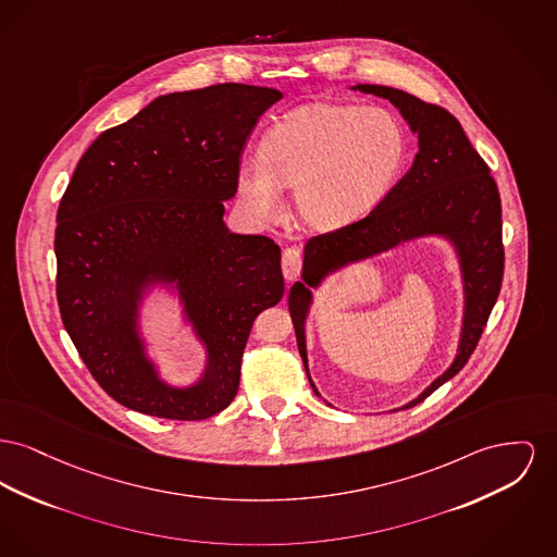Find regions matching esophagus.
<instances>
[{"instance_id":"34e87169","label":"esophagus","mask_w":557,"mask_h":557,"mask_svg":"<svg viewBox=\"0 0 557 557\" xmlns=\"http://www.w3.org/2000/svg\"><path fill=\"white\" fill-rule=\"evenodd\" d=\"M282 271H284V277L288 282H293V280L300 275V271H302V255H300V250L295 248V246L284 250V255H282Z\"/></svg>"}]
</instances>
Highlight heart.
Masks as SVG:
<instances>
[{"instance_id":"obj_1","label":"heart","mask_w":557,"mask_h":557,"mask_svg":"<svg viewBox=\"0 0 557 557\" xmlns=\"http://www.w3.org/2000/svg\"><path fill=\"white\" fill-rule=\"evenodd\" d=\"M406 162V134L389 111L318 102L286 113L262 134L259 160L237 165L246 208L271 219L295 185L298 214L313 227L349 225L374 208Z\"/></svg>"}]
</instances>
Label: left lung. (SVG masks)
Instances as JSON below:
<instances>
[{"mask_svg":"<svg viewBox=\"0 0 557 557\" xmlns=\"http://www.w3.org/2000/svg\"><path fill=\"white\" fill-rule=\"evenodd\" d=\"M358 90L392 100L410 128L419 134L421 149L412 168L370 214L338 230L309 237L305 244L302 282L290 288L288 309L298 351L307 368L305 318L311 302L309 286L315 288L330 269L372 257L399 242L425 233L448 235L457 244L465 275L467 309L462 338L455 363L417 399L404 406L412 408L462 370L488 324L505 271L500 196L491 168L473 149L448 109L389 86L361 84ZM313 392L318 389L313 387Z\"/></svg>","mask_w":557,"mask_h":557,"instance_id":"left-lung-1","label":"left lung"}]
</instances>
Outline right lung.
Wrapping results in <instances>:
<instances>
[{
  "mask_svg": "<svg viewBox=\"0 0 557 557\" xmlns=\"http://www.w3.org/2000/svg\"><path fill=\"white\" fill-rule=\"evenodd\" d=\"M280 99L246 84L160 97L102 132L66 185L54 233L61 320L95 381L131 410L172 421L225 410L250 327L284 296L280 246L223 223L244 145ZM149 274L180 280L209 345L194 391L168 388L141 358L133 309Z\"/></svg>",
  "mask_w": 557,
  "mask_h": 557,
  "instance_id": "1",
  "label": "right lung"
}]
</instances>
